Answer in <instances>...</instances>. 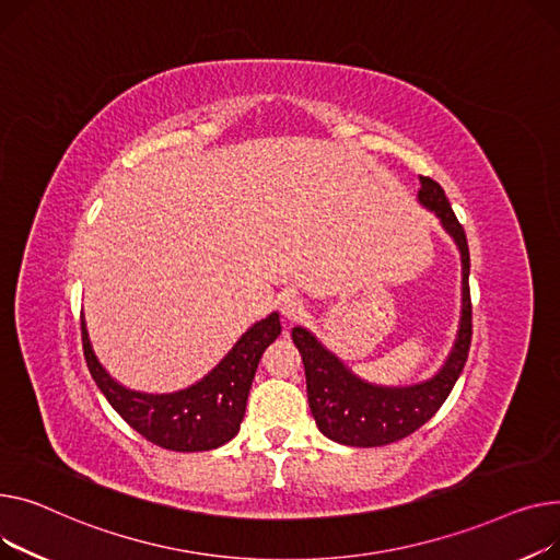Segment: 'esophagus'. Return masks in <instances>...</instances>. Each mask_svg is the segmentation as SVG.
Wrapping results in <instances>:
<instances>
[{"label": "esophagus", "instance_id": "1", "mask_svg": "<svg viewBox=\"0 0 560 560\" xmlns=\"http://www.w3.org/2000/svg\"><path fill=\"white\" fill-rule=\"evenodd\" d=\"M280 312L289 320H299L305 314V303L295 293H284L280 299Z\"/></svg>", "mask_w": 560, "mask_h": 560}]
</instances>
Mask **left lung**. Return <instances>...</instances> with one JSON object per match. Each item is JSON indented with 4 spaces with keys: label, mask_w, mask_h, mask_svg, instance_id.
Here are the masks:
<instances>
[{
    "label": "left lung",
    "mask_w": 560,
    "mask_h": 560,
    "mask_svg": "<svg viewBox=\"0 0 560 560\" xmlns=\"http://www.w3.org/2000/svg\"><path fill=\"white\" fill-rule=\"evenodd\" d=\"M418 201L441 219L445 233L462 253V320H458L454 346L441 371L432 380L411 386H377L357 377L305 327L291 330V339L305 364L312 416L320 434L341 445L380 447L413 434L441 409L466 366L472 339L468 240L464 225L452 212L443 187L430 176H420Z\"/></svg>",
    "instance_id": "8db88e82"
}]
</instances>
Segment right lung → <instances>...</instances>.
I'll list each match as a JSON object with an SVG mask.
<instances>
[{
	"instance_id": "1",
	"label": "right lung",
	"mask_w": 560,
	"mask_h": 560,
	"mask_svg": "<svg viewBox=\"0 0 560 560\" xmlns=\"http://www.w3.org/2000/svg\"><path fill=\"white\" fill-rule=\"evenodd\" d=\"M81 330L90 375L138 434L164 450L206 452L237 436L259 357L278 339L282 327L278 312L257 320L201 382L160 396L130 390L113 380L92 350L85 320Z\"/></svg>"
}]
</instances>
